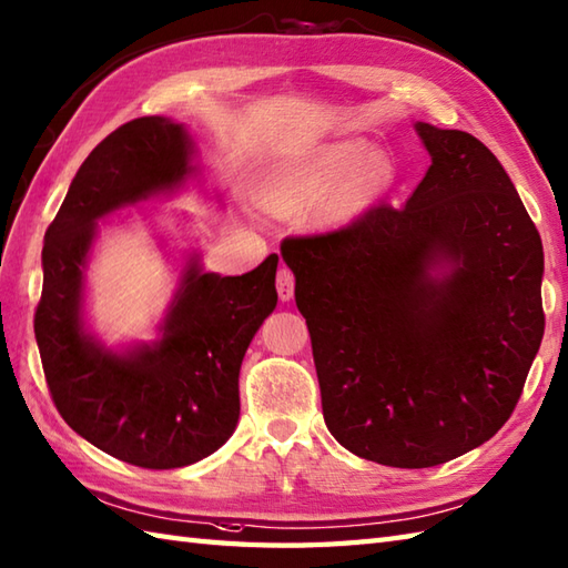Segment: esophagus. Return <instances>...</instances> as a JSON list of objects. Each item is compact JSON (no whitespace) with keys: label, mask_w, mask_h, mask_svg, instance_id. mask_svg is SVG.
Segmentation results:
<instances>
[{"label":"esophagus","mask_w":568,"mask_h":568,"mask_svg":"<svg viewBox=\"0 0 568 568\" xmlns=\"http://www.w3.org/2000/svg\"><path fill=\"white\" fill-rule=\"evenodd\" d=\"M275 291H277V297L283 300V303H287V300L293 297L295 293V275L291 268H281L275 275Z\"/></svg>","instance_id":"34e87169"}]
</instances>
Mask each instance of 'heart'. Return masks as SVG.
I'll return each instance as SVG.
<instances>
[{
  "mask_svg": "<svg viewBox=\"0 0 568 568\" xmlns=\"http://www.w3.org/2000/svg\"><path fill=\"white\" fill-rule=\"evenodd\" d=\"M390 183L393 163L388 155L381 151L366 153L361 141H339L283 168L273 180L271 197L291 207H305V204H317L329 197L339 187L336 207L352 212L378 200Z\"/></svg>",
  "mask_w": 568,
  "mask_h": 568,
  "instance_id": "1",
  "label": "heart"
}]
</instances>
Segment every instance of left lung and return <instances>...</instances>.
Listing matches in <instances>:
<instances>
[{"label": "left lung", "mask_w": 568, "mask_h": 568, "mask_svg": "<svg viewBox=\"0 0 568 568\" xmlns=\"http://www.w3.org/2000/svg\"><path fill=\"white\" fill-rule=\"evenodd\" d=\"M415 129L432 165L405 207L378 202L281 244L324 422L352 454L395 468L488 442L545 334V251L505 168L466 131Z\"/></svg>", "instance_id": "left-lung-1"}]
</instances>
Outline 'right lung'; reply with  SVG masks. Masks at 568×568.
<instances>
[{
  "instance_id": "add662e5",
  "label": "right lung",
  "mask_w": 568,
  "mask_h": 568,
  "mask_svg": "<svg viewBox=\"0 0 568 568\" xmlns=\"http://www.w3.org/2000/svg\"><path fill=\"white\" fill-rule=\"evenodd\" d=\"M192 141L168 116H141L98 143L43 244L33 332L60 417L104 454L141 468H180L214 454L239 422V371L277 303L271 253L244 275L202 273L192 256L161 336L110 352L84 332V268L102 216L195 173Z\"/></svg>"
}]
</instances>
